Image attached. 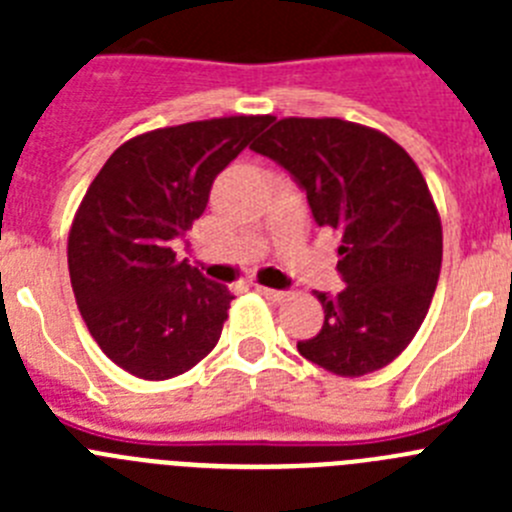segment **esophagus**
<instances>
[{
    "label": "esophagus",
    "instance_id": "1",
    "mask_svg": "<svg viewBox=\"0 0 512 512\" xmlns=\"http://www.w3.org/2000/svg\"><path fill=\"white\" fill-rule=\"evenodd\" d=\"M256 292H259V295H264L266 300H271V302L287 300V292H279V289H271V287H261V284H256Z\"/></svg>",
    "mask_w": 512,
    "mask_h": 512
}]
</instances>
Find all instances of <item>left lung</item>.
<instances>
[{
	"label": "left lung",
	"mask_w": 512,
	"mask_h": 512,
	"mask_svg": "<svg viewBox=\"0 0 512 512\" xmlns=\"http://www.w3.org/2000/svg\"><path fill=\"white\" fill-rule=\"evenodd\" d=\"M251 148L295 176L315 223L338 238L346 289L315 292L323 328L297 351L336 377L395 361L423 325L441 274V215L418 164L390 135L341 117H284Z\"/></svg>",
	"instance_id": "1"
}]
</instances>
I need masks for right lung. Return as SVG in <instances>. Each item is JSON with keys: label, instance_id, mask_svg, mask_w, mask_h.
Masks as SVG:
<instances>
[{"label": "right lung", "instance_id": "right-lung-1", "mask_svg": "<svg viewBox=\"0 0 512 512\" xmlns=\"http://www.w3.org/2000/svg\"><path fill=\"white\" fill-rule=\"evenodd\" d=\"M269 120L148 130L125 140L89 184L69 230L71 287L104 356L133 377H179L220 341L233 295L176 261L171 246L200 220L215 176Z\"/></svg>", "mask_w": 512, "mask_h": 512}]
</instances>
